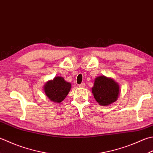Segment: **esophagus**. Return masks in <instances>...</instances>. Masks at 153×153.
<instances>
[{"mask_svg":"<svg viewBox=\"0 0 153 153\" xmlns=\"http://www.w3.org/2000/svg\"><path fill=\"white\" fill-rule=\"evenodd\" d=\"M85 84L84 83H81V84H79V88H83V87H85Z\"/></svg>","mask_w":153,"mask_h":153,"instance_id":"1","label":"esophagus"}]
</instances>
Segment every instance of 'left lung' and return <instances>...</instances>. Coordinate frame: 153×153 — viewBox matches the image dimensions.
I'll list each match as a JSON object with an SVG mask.
<instances>
[{
    "label": "left lung",
    "mask_w": 153,
    "mask_h": 153,
    "mask_svg": "<svg viewBox=\"0 0 153 153\" xmlns=\"http://www.w3.org/2000/svg\"><path fill=\"white\" fill-rule=\"evenodd\" d=\"M94 98L100 105L105 106L117 100L119 94L118 83L105 76L97 77L92 88Z\"/></svg>",
    "instance_id": "1"
}]
</instances>
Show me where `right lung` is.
I'll return each instance as SVG.
<instances>
[{"mask_svg":"<svg viewBox=\"0 0 153 153\" xmlns=\"http://www.w3.org/2000/svg\"><path fill=\"white\" fill-rule=\"evenodd\" d=\"M71 89L70 83L62 77H56L44 85V92L51 101L60 103L67 96Z\"/></svg>","mask_w":153,"mask_h":153,"instance_id":"obj_1","label":"right lung"}]
</instances>
